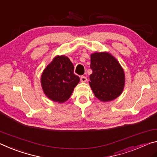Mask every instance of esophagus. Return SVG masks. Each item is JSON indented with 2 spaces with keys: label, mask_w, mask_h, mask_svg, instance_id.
I'll return each mask as SVG.
<instances>
[{
  "label": "esophagus",
  "mask_w": 157,
  "mask_h": 157,
  "mask_svg": "<svg viewBox=\"0 0 157 157\" xmlns=\"http://www.w3.org/2000/svg\"><path fill=\"white\" fill-rule=\"evenodd\" d=\"M87 80H88L87 77L84 76H81V82H86Z\"/></svg>",
  "instance_id": "obj_1"
}]
</instances>
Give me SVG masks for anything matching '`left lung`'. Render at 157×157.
<instances>
[{
	"label": "left lung",
	"instance_id": "1",
	"mask_svg": "<svg viewBox=\"0 0 157 157\" xmlns=\"http://www.w3.org/2000/svg\"><path fill=\"white\" fill-rule=\"evenodd\" d=\"M89 83L94 95L102 101L113 100L122 93L124 86V74L113 56L108 53L91 55Z\"/></svg>",
	"mask_w": 157,
	"mask_h": 157
}]
</instances>
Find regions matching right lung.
Wrapping results in <instances>:
<instances>
[{
	"label": "right lung",
	"instance_id": "obj_1",
	"mask_svg": "<svg viewBox=\"0 0 157 157\" xmlns=\"http://www.w3.org/2000/svg\"><path fill=\"white\" fill-rule=\"evenodd\" d=\"M74 67L65 56H56L44 70L41 83L46 95L60 103L67 100L80 78L74 73Z\"/></svg>",
	"mask_w": 157,
	"mask_h": 157
}]
</instances>
